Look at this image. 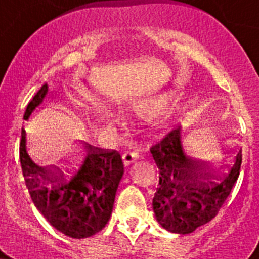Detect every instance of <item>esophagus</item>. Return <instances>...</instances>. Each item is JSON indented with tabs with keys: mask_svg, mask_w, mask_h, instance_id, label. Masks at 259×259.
<instances>
[{
	"mask_svg": "<svg viewBox=\"0 0 259 259\" xmlns=\"http://www.w3.org/2000/svg\"><path fill=\"white\" fill-rule=\"evenodd\" d=\"M138 154L134 153V151H126V153L122 155V160H124V164L125 166H129L132 165L133 163H135V161L138 160Z\"/></svg>",
	"mask_w": 259,
	"mask_h": 259,
	"instance_id": "esophagus-1",
	"label": "esophagus"
}]
</instances>
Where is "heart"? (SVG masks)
Returning <instances> with one entry per match:
<instances>
[{"instance_id":"heart-1","label":"heart","mask_w":259,"mask_h":259,"mask_svg":"<svg viewBox=\"0 0 259 259\" xmlns=\"http://www.w3.org/2000/svg\"><path fill=\"white\" fill-rule=\"evenodd\" d=\"M115 103L122 113L142 116L146 129L153 133H166L179 125L190 105L188 96L180 91L153 96L120 94ZM109 116L115 114L110 111Z\"/></svg>"}]
</instances>
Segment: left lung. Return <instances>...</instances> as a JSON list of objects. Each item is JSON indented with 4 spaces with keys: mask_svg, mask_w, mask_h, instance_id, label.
<instances>
[{
    "mask_svg": "<svg viewBox=\"0 0 259 259\" xmlns=\"http://www.w3.org/2000/svg\"><path fill=\"white\" fill-rule=\"evenodd\" d=\"M203 134L184 139L171 133L150 149L159 169V185L153 198L156 221L173 233L188 234L210 222L238 179L242 151L237 135L222 148L219 159L202 160L190 150Z\"/></svg>",
    "mask_w": 259,
    "mask_h": 259,
    "instance_id": "obj_1",
    "label": "left lung"
}]
</instances>
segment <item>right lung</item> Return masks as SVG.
<instances>
[{"label": "right lung", "mask_w": 259, "mask_h": 259, "mask_svg": "<svg viewBox=\"0 0 259 259\" xmlns=\"http://www.w3.org/2000/svg\"><path fill=\"white\" fill-rule=\"evenodd\" d=\"M50 94L51 88L45 82L28 103L23 120L37 117ZM20 161L33 204L57 231L81 239L105 227L124 174V163L116 150L75 139L65 150L46 154L22 127Z\"/></svg>", "instance_id": "obj_1"}]
</instances>
